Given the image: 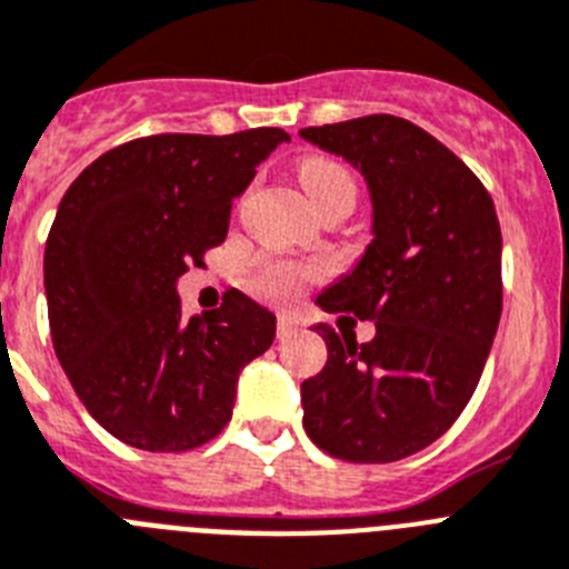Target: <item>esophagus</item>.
<instances>
[{
  "mask_svg": "<svg viewBox=\"0 0 569 569\" xmlns=\"http://www.w3.org/2000/svg\"><path fill=\"white\" fill-rule=\"evenodd\" d=\"M297 331H300V320H297L295 315H289V311L278 315V337H280V340H286V337H295Z\"/></svg>",
  "mask_w": 569,
  "mask_h": 569,
  "instance_id": "34e87169",
  "label": "esophagus"
}]
</instances>
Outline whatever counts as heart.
Segmentation results:
<instances>
[{
	"instance_id": "heart-1",
	"label": "heart",
	"mask_w": 569,
	"mask_h": 569,
	"mask_svg": "<svg viewBox=\"0 0 569 569\" xmlns=\"http://www.w3.org/2000/svg\"><path fill=\"white\" fill-rule=\"evenodd\" d=\"M297 178H300V187L309 196L311 207H320V203L331 201V198H348L355 203V178L351 172L342 167V163L331 161V158H306L300 167H297ZM320 274V266H297V263H269L263 266L254 278V289L258 295L269 297V300H291L303 291V286L311 278Z\"/></svg>"
}]
</instances>
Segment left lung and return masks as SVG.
I'll list each match as a JSON object with an SVG mask.
<instances>
[{
	"label": "left lung",
	"mask_w": 569,
	"mask_h": 569,
	"mask_svg": "<svg viewBox=\"0 0 569 569\" xmlns=\"http://www.w3.org/2000/svg\"><path fill=\"white\" fill-rule=\"evenodd\" d=\"M371 198V243L322 289V311L373 320L357 342L311 329L329 360L300 386L311 442L348 462H397L437 442L482 377L501 317V229L482 181L422 127L366 116L306 127Z\"/></svg>",
	"instance_id": "8db88e82"
}]
</instances>
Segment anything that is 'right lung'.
I'll return each mask as SVG.
<instances>
[{
    "label": "right lung",
    "mask_w": 569,
    "mask_h": 569,
    "mask_svg": "<svg viewBox=\"0 0 569 569\" xmlns=\"http://www.w3.org/2000/svg\"><path fill=\"white\" fill-rule=\"evenodd\" d=\"M289 132L136 138L64 192L44 247L56 357L96 422L152 453L221 433L278 317L243 291L181 317L178 280L227 238L234 198Z\"/></svg>",
    "instance_id": "1"
}]
</instances>
